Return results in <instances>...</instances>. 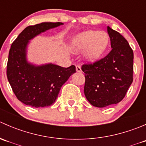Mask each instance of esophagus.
<instances>
[{
    "instance_id": "34e87169",
    "label": "esophagus",
    "mask_w": 146,
    "mask_h": 146,
    "mask_svg": "<svg viewBox=\"0 0 146 146\" xmlns=\"http://www.w3.org/2000/svg\"><path fill=\"white\" fill-rule=\"evenodd\" d=\"M76 71H77V72H79V73H81V72H82L81 67H80V66H76Z\"/></svg>"
}]
</instances>
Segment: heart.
I'll return each mask as SVG.
<instances>
[{
  "instance_id": "heart-1",
  "label": "heart",
  "mask_w": 146,
  "mask_h": 146,
  "mask_svg": "<svg viewBox=\"0 0 146 146\" xmlns=\"http://www.w3.org/2000/svg\"><path fill=\"white\" fill-rule=\"evenodd\" d=\"M110 37L105 32L88 30L78 34L71 42V47L77 51H85V56L90 61H96L105 51Z\"/></svg>"
}]
</instances>
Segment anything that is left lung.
<instances>
[{
    "label": "left lung",
    "instance_id": "left-lung-1",
    "mask_svg": "<svg viewBox=\"0 0 146 146\" xmlns=\"http://www.w3.org/2000/svg\"><path fill=\"white\" fill-rule=\"evenodd\" d=\"M111 51L92 64H84V93L94 107H105L123 99L133 82V52L127 40L107 27Z\"/></svg>",
    "mask_w": 146,
    "mask_h": 146
}]
</instances>
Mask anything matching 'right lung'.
<instances>
[{
    "instance_id": "add662e5",
    "label": "right lung",
    "mask_w": 146,
    "mask_h": 146,
    "mask_svg": "<svg viewBox=\"0 0 146 146\" xmlns=\"http://www.w3.org/2000/svg\"><path fill=\"white\" fill-rule=\"evenodd\" d=\"M64 25L62 23H42L28 26L13 42L7 64V77L17 99L32 107L51 106L62 85L76 73L72 65L64 68L51 63L40 66L28 62L27 46L29 41L50 29Z\"/></svg>"
}]
</instances>
